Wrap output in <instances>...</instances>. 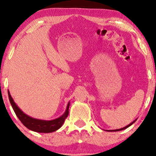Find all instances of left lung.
<instances>
[{"label": "left lung", "mask_w": 156, "mask_h": 156, "mask_svg": "<svg viewBox=\"0 0 156 156\" xmlns=\"http://www.w3.org/2000/svg\"><path fill=\"white\" fill-rule=\"evenodd\" d=\"M137 120V119H135V120H134L133 122H131V123H129V125H127L126 126H125V127H123V128H121V129H115V130H107V131H122V130H124V129H127V128H129V126H131L133 124V123H135V121Z\"/></svg>", "instance_id": "1"}]
</instances>
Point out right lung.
Returning a JSON list of instances; mask_svg holds the SVG:
<instances>
[{
  "instance_id": "obj_1",
  "label": "right lung",
  "mask_w": 156,
  "mask_h": 156,
  "mask_svg": "<svg viewBox=\"0 0 156 156\" xmlns=\"http://www.w3.org/2000/svg\"><path fill=\"white\" fill-rule=\"evenodd\" d=\"M8 97L11 104L12 108H13L16 116L20 119L23 125L27 129L31 130V131L37 132V133H52V132L56 131L59 128L62 127L65 122V119L67 118L68 114H69V107L70 102L69 101L67 104V108L64 114L58 118L52 119V120H42V119H37L33 118V117L28 116L25 114L18 105L15 103L13 99H12L11 95H10L9 90H8Z\"/></svg>"
}]
</instances>
